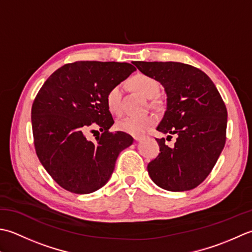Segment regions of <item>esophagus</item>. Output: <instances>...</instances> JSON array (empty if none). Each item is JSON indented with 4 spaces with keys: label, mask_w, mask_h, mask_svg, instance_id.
<instances>
[{
    "label": "esophagus",
    "mask_w": 252,
    "mask_h": 252,
    "mask_svg": "<svg viewBox=\"0 0 252 252\" xmlns=\"http://www.w3.org/2000/svg\"><path fill=\"white\" fill-rule=\"evenodd\" d=\"M133 139H135L136 141H140L143 139V136H133Z\"/></svg>",
    "instance_id": "1"
}]
</instances>
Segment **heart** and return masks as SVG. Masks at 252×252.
Here are the masks:
<instances>
[{
	"mask_svg": "<svg viewBox=\"0 0 252 252\" xmlns=\"http://www.w3.org/2000/svg\"><path fill=\"white\" fill-rule=\"evenodd\" d=\"M130 85L133 89L147 97L155 96L160 85L153 77L146 74H137L130 79ZM106 104L113 114H120L122 112V86L117 85L110 89L106 94ZM156 123V116L153 114H145L140 116H125L116 122V128L130 135H140L147 128Z\"/></svg>",
	"mask_w": 252,
	"mask_h": 252,
	"instance_id": "1",
	"label": "heart"
}]
</instances>
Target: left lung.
I'll return each instance as SVG.
<instances>
[{
  "label": "left lung",
  "mask_w": 252,
  "mask_h": 252,
  "mask_svg": "<svg viewBox=\"0 0 252 252\" xmlns=\"http://www.w3.org/2000/svg\"><path fill=\"white\" fill-rule=\"evenodd\" d=\"M166 94V111L157 130L176 135L173 148L156 139L158 156L148 173L158 187L186 191L201 184L217 163L226 140L227 110L213 81L199 68L178 62H133ZM166 138V140H167Z\"/></svg>",
  "instance_id": "1"
}]
</instances>
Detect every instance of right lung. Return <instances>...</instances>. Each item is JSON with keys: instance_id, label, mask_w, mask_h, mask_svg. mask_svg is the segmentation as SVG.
I'll use <instances>...</instances> for the list:
<instances>
[{"instance_id": "right-lung-1", "label": "right lung", "mask_w": 252, "mask_h": 252, "mask_svg": "<svg viewBox=\"0 0 252 252\" xmlns=\"http://www.w3.org/2000/svg\"><path fill=\"white\" fill-rule=\"evenodd\" d=\"M136 70L129 63L80 61L65 64L41 87L32 109L35 153L51 177L74 193H91L109 182L121 151L133 139L114 124L106 94ZM102 131L96 143L84 130Z\"/></svg>"}]
</instances>
